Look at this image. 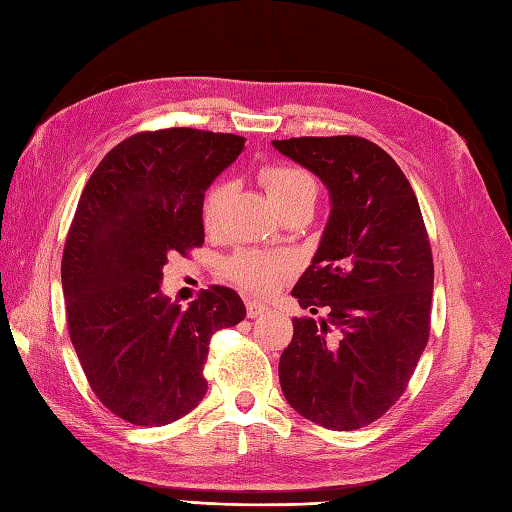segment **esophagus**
Returning <instances> with one entry per match:
<instances>
[{
    "label": "esophagus",
    "instance_id": "34e87169",
    "mask_svg": "<svg viewBox=\"0 0 512 512\" xmlns=\"http://www.w3.org/2000/svg\"><path fill=\"white\" fill-rule=\"evenodd\" d=\"M246 312H248L250 319H257V317H262L264 312H268V306H266V303L255 301V299H248L246 301Z\"/></svg>",
    "mask_w": 512,
    "mask_h": 512
}]
</instances>
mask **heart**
<instances>
[{"instance_id": "b5f03b06", "label": "heart", "mask_w": 512, "mask_h": 512, "mask_svg": "<svg viewBox=\"0 0 512 512\" xmlns=\"http://www.w3.org/2000/svg\"><path fill=\"white\" fill-rule=\"evenodd\" d=\"M262 182L266 187L268 198L281 211L284 206L299 202V200H314L317 198V180L312 173L292 167V165H273L262 171ZM226 204V187L224 184H215V187L206 193L204 206H202V220L204 226L213 231L222 220V211ZM286 262L279 257H266L257 253H237L231 262L226 264V275L239 286L248 288L255 295H268L279 286V279L284 275Z\"/></svg>"}]
</instances>
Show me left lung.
Segmentation results:
<instances>
[{"label":"left lung","instance_id":"8db88e82","mask_svg":"<svg viewBox=\"0 0 512 512\" xmlns=\"http://www.w3.org/2000/svg\"><path fill=\"white\" fill-rule=\"evenodd\" d=\"M330 193L321 242L292 288L303 310L279 358L290 407L325 429L378 420L402 396L429 341L433 259L405 173L358 136L273 140Z\"/></svg>","mask_w":512,"mask_h":512}]
</instances>
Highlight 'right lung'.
I'll return each instance as SVG.
<instances>
[{
	"instance_id": "1",
	"label": "right lung",
	"mask_w": 512,
	"mask_h": 512,
	"mask_svg": "<svg viewBox=\"0 0 512 512\" xmlns=\"http://www.w3.org/2000/svg\"><path fill=\"white\" fill-rule=\"evenodd\" d=\"M242 147V136L189 127L129 136L76 206L61 262L70 339L94 394L138 427L200 405L213 332L246 317L231 288L202 290L187 310L162 292L167 257L204 244V191Z\"/></svg>"
}]
</instances>
